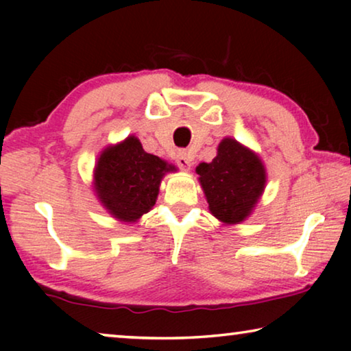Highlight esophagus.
I'll return each mask as SVG.
<instances>
[{
  "label": "esophagus",
  "instance_id": "1",
  "mask_svg": "<svg viewBox=\"0 0 351 351\" xmlns=\"http://www.w3.org/2000/svg\"><path fill=\"white\" fill-rule=\"evenodd\" d=\"M176 164L180 165V169L184 171H189L192 167V159H190L187 152H180L176 154Z\"/></svg>",
  "mask_w": 351,
  "mask_h": 351
}]
</instances>
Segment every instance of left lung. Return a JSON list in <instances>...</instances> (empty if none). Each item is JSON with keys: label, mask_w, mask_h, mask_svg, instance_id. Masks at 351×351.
Returning <instances> with one entry per match:
<instances>
[{"label": "left lung", "mask_w": 351, "mask_h": 351, "mask_svg": "<svg viewBox=\"0 0 351 351\" xmlns=\"http://www.w3.org/2000/svg\"><path fill=\"white\" fill-rule=\"evenodd\" d=\"M209 210L226 226L240 224L252 215L266 187V169L260 156L234 138L218 144L212 162L197 167Z\"/></svg>", "instance_id": "obj_1"}]
</instances>
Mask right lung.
Segmentation results:
<instances>
[{
	"label": "right lung",
	"instance_id": "right-lung-1",
	"mask_svg": "<svg viewBox=\"0 0 351 351\" xmlns=\"http://www.w3.org/2000/svg\"><path fill=\"white\" fill-rule=\"evenodd\" d=\"M175 170V165L147 153L132 134L100 152L93 190L112 218L133 224L153 209L164 175Z\"/></svg>",
	"mask_w": 351,
	"mask_h": 351
}]
</instances>
